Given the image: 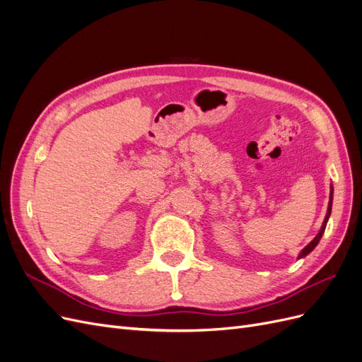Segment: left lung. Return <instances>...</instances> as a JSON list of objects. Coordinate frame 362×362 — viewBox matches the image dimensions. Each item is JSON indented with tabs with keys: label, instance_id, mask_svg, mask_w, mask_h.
Instances as JSON below:
<instances>
[{
	"label": "left lung",
	"instance_id": "1",
	"mask_svg": "<svg viewBox=\"0 0 362 362\" xmlns=\"http://www.w3.org/2000/svg\"><path fill=\"white\" fill-rule=\"evenodd\" d=\"M332 195H334V188L331 186V194H329V204H328V212H326V216H325V221H323V224H322V227H320V231L317 233V236L314 238L307 247L300 251V254H299V257L298 259H302V257H305L307 254H310L314 248L317 247V243H319V240H320V238H322V235L325 233V228H326V223H328V219H329V216H331V209H332Z\"/></svg>",
	"mask_w": 362,
	"mask_h": 362
}]
</instances>
